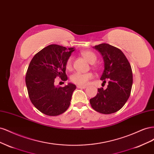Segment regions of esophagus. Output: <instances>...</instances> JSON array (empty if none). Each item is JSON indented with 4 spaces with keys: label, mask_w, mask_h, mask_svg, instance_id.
Returning <instances> with one entry per match:
<instances>
[{
    "label": "esophagus",
    "mask_w": 154,
    "mask_h": 154,
    "mask_svg": "<svg viewBox=\"0 0 154 154\" xmlns=\"http://www.w3.org/2000/svg\"><path fill=\"white\" fill-rule=\"evenodd\" d=\"M87 87L86 86H83V85H77V88H85Z\"/></svg>",
    "instance_id": "obj_1"
}]
</instances>
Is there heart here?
<instances>
[{"instance_id":"heart-1","label":"heart","mask_w":154,"mask_h":154,"mask_svg":"<svg viewBox=\"0 0 154 154\" xmlns=\"http://www.w3.org/2000/svg\"><path fill=\"white\" fill-rule=\"evenodd\" d=\"M83 57L88 62L90 63H94L97 60V56L96 54L91 51H83L81 53ZM73 65V57L71 55L68 57L66 62V68L68 71H71ZM94 77V74L92 72L82 73L76 72L72 74L71 76V80L73 83L79 85H84L88 83V80H91Z\"/></svg>"}]
</instances>
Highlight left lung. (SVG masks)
I'll return each mask as SVG.
<instances>
[{
  "label": "left lung",
  "mask_w": 154,
  "mask_h": 154,
  "mask_svg": "<svg viewBox=\"0 0 154 154\" xmlns=\"http://www.w3.org/2000/svg\"><path fill=\"white\" fill-rule=\"evenodd\" d=\"M104 60L105 69L100 78L108 81L106 89L97 88V94L90 100L93 109L104 114H112L120 110L127 101L131 92L133 76L131 66L119 49L107 44L94 47Z\"/></svg>",
  "instance_id": "8db88e82"
}]
</instances>
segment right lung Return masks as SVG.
Instances as JSON below:
<instances>
[{"instance_id": "1", "label": "right lung", "mask_w": 154, "mask_h": 154, "mask_svg": "<svg viewBox=\"0 0 154 154\" xmlns=\"http://www.w3.org/2000/svg\"><path fill=\"white\" fill-rule=\"evenodd\" d=\"M74 49L52 44L37 53L27 68L26 83L29 97L42 113L56 116L66 112L71 103L76 85L54 86L55 78L67 80L66 62Z\"/></svg>"}]
</instances>
